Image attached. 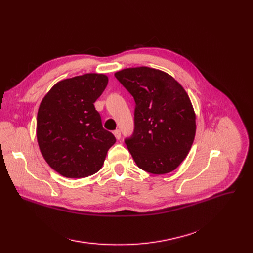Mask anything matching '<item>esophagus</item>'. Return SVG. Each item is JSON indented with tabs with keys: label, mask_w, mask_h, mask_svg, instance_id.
I'll return each instance as SVG.
<instances>
[{
	"label": "esophagus",
	"mask_w": 253,
	"mask_h": 253,
	"mask_svg": "<svg viewBox=\"0 0 253 253\" xmlns=\"http://www.w3.org/2000/svg\"><path fill=\"white\" fill-rule=\"evenodd\" d=\"M113 133H114V135H115V137L117 138V139H120V138H121V131H120V130H115L114 132H113Z\"/></svg>",
	"instance_id": "esophagus-1"
}]
</instances>
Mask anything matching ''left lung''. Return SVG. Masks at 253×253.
Segmentation results:
<instances>
[{
	"instance_id": "1",
	"label": "left lung",
	"mask_w": 253,
	"mask_h": 253,
	"mask_svg": "<svg viewBox=\"0 0 253 253\" xmlns=\"http://www.w3.org/2000/svg\"><path fill=\"white\" fill-rule=\"evenodd\" d=\"M135 101L134 133L125 143L136 165L153 174L175 170L196 134V114L183 87L169 74L149 68L115 73Z\"/></svg>"
}]
</instances>
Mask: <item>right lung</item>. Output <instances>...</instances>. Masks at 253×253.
<instances>
[{
	"label": "right lung",
	"mask_w": 253,
	"mask_h": 253,
	"mask_svg": "<svg viewBox=\"0 0 253 253\" xmlns=\"http://www.w3.org/2000/svg\"><path fill=\"white\" fill-rule=\"evenodd\" d=\"M109 78L88 73L61 80L42 99L37 116V140L45 161L68 178L96 173L116 142L103 129L94 102Z\"/></svg>",
	"instance_id": "right-lung-1"
}]
</instances>
